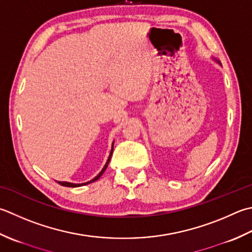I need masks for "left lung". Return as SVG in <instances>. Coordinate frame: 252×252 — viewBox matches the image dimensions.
<instances>
[{
	"mask_svg": "<svg viewBox=\"0 0 252 252\" xmlns=\"http://www.w3.org/2000/svg\"><path fill=\"white\" fill-rule=\"evenodd\" d=\"M219 63H220V62H219Z\"/></svg>",
	"mask_w": 252,
	"mask_h": 252,
	"instance_id": "1",
	"label": "left lung"
}]
</instances>
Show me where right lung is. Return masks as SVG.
Masks as SVG:
<instances>
[{
  "label": "right lung",
  "mask_w": 252,
  "mask_h": 252,
  "mask_svg": "<svg viewBox=\"0 0 252 252\" xmlns=\"http://www.w3.org/2000/svg\"><path fill=\"white\" fill-rule=\"evenodd\" d=\"M112 152H113V143H112V149H111V152H110V155H109V157H108V160H107V162H106V165L103 166V168L101 169V171L99 172V174H98L95 178L94 179H92L91 181H87V182H84V184H71V182H66V181H58L59 182V185H61V186H64V187H71V188H75V187H80V186H85V185H88V184H92V182H94V181H96V180H98L100 178V176L103 174V172H105V170L107 169V167H108V164H109V161H110V158H111V155H112Z\"/></svg>",
  "instance_id": "1"
}]
</instances>
